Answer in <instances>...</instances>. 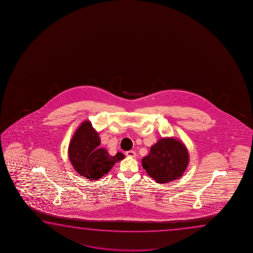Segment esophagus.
<instances>
[{
  "mask_svg": "<svg viewBox=\"0 0 253 253\" xmlns=\"http://www.w3.org/2000/svg\"><path fill=\"white\" fill-rule=\"evenodd\" d=\"M126 155L127 157H130V158H135L136 153H135L134 150H129V151L126 152Z\"/></svg>",
  "mask_w": 253,
  "mask_h": 253,
  "instance_id": "1",
  "label": "esophagus"
}]
</instances>
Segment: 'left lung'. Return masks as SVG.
Wrapping results in <instances>:
<instances>
[{"label":"left lung","mask_w":253,"mask_h":253,"mask_svg":"<svg viewBox=\"0 0 253 253\" xmlns=\"http://www.w3.org/2000/svg\"><path fill=\"white\" fill-rule=\"evenodd\" d=\"M189 163V154L182 141L174 137L159 139L141 159L142 167L158 183H168L182 176Z\"/></svg>","instance_id":"obj_1"}]
</instances>
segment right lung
I'll list each match as a JSON object with an SVG mask.
<instances>
[{"instance_id":"1","label":"right lung","mask_w":253,"mask_h":253,"mask_svg":"<svg viewBox=\"0 0 253 253\" xmlns=\"http://www.w3.org/2000/svg\"><path fill=\"white\" fill-rule=\"evenodd\" d=\"M100 137L89 120L83 121L73 133L68 147L71 164L79 174L90 180L101 179L107 174L117 162L125 159L118 152L111 156L107 150L100 148Z\"/></svg>"}]
</instances>
